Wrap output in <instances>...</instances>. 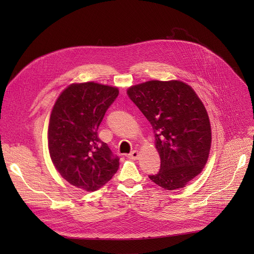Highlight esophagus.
<instances>
[{
  "label": "esophagus",
  "mask_w": 254,
  "mask_h": 254,
  "mask_svg": "<svg viewBox=\"0 0 254 254\" xmlns=\"http://www.w3.org/2000/svg\"><path fill=\"white\" fill-rule=\"evenodd\" d=\"M138 156H139V154L137 151H132L130 154H128L127 158L130 160H136L138 158Z\"/></svg>",
  "instance_id": "esophagus-1"
}]
</instances>
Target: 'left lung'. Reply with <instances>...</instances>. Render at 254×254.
Returning a JSON list of instances; mask_svg holds the SVG:
<instances>
[{
    "mask_svg": "<svg viewBox=\"0 0 254 254\" xmlns=\"http://www.w3.org/2000/svg\"><path fill=\"white\" fill-rule=\"evenodd\" d=\"M127 95L152 125L161 167L149 178L166 190L183 188L204 168L211 147L207 112L191 86L151 80L131 86Z\"/></svg>",
    "mask_w": 254,
    "mask_h": 254,
    "instance_id": "8db88e82",
    "label": "left lung"
}]
</instances>
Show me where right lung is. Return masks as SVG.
Segmentation results:
<instances>
[{
    "label": "right lung",
    "instance_id": "add662e5",
    "mask_svg": "<svg viewBox=\"0 0 254 254\" xmlns=\"http://www.w3.org/2000/svg\"><path fill=\"white\" fill-rule=\"evenodd\" d=\"M119 89L94 82L71 84L51 113L48 143L51 160L68 183L96 191L117 173L120 158L100 140L97 129Z\"/></svg>",
    "mask_w": 254,
    "mask_h": 254
}]
</instances>
